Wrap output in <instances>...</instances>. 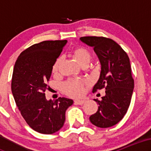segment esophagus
<instances>
[{
  "label": "esophagus",
  "instance_id": "esophagus-1",
  "mask_svg": "<svg viewBox=\"0 0 151 151\" xmlns=\"http://www.w3.org/2000/svg\"><path fill=\"white\" fill-rule=\"evenodd\" d=\"M85 103V100H75L74 104L76 105H82Z\"/></svg>",
  "mask_w": 151,
  "mask_h": 151
}]
</instances>
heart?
<instances>
[{
    "label": "heart",
    "mask_w": 151,
    "mask_h": 151,
    "mask_svg": "<svg viewBox=\"0 0 151 151\" xmlns=\"http://www.w3.org/2000/svg\"><path fill=\"white\" fill-rule=\"evenodd\" d=\"M73 55L77 62L81 66L85 62H89L91 58L89 52L84 47L76 48L73 51ZM61 60V58H59L55 62L53 66L54 72L58 70ZM64 90L67 94L71 96H79L83 92V84L79 81L70 80L64 84Z\"/></svg>",
    "instance_id": "1"
}]
</instances>
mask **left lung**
I'll list each match as a JSON object with an SVG mask.
<instances>
[{"mask_svg": "<svg viewBox=\"0 0 151 151\" xmlns=\"http://www.w3.org/2000/svg\"><path fill=\"white\" fill-rule=\"evenodd\" d=\"M81 42L93 48L101 65V72L93 91L105 88V96L97 102L96 113L89 117L99 128L113 126L124 118L132 97L134 81L129 56L113 40L103 37H82Z\"/></svg>", "mask_w": 151, "mask_h": 151, "instance_id": "left-lung-1", "label": "left lung"}]
</instances>
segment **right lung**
<instances>
[{"label":"right lung","instance_id":"add662e5","mask_svg":"<svg viewBox=\"0 0 151 151\" xmlns=\"http://www.w3.org/2000/svg\"><path fill=\"white\" fill-rule=\"evenodd\" d=\"M67 40L43 41L24 50L15 62L11 89L22 116L32 129L52 134L63 126L66 110L73 100L59 97L47 100L53 66Z\"/></svg>","mask_w":151,"mask_h":151}]
</instances>
